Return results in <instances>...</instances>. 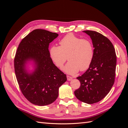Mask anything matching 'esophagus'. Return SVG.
<instances>
[{
  "label": "esophagus",
  "instance_id": "esophagus-1",
  "mask_svg": "<svg viewBox=\"0 0 128 128\" xmlns=\"http://www.w3.org/2000/svg\"><path fill=\"white\" fill-rule=\"evenodd\" d=\"M67 80L69 81L72 80V77L71 76H67Z\"/></svg>",
  "mask_w": 128,
  "mask_h": 128
}]
</instances>
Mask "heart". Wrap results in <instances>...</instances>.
I'll use <instances>...</instances> for the list:
<instances>
[{"label": "heart", "mask_w": 128, "mask_h": 128, "mask_svg": "<svg viewBox=\"0 0 128 128\" xmlns=\"http://www.w3.org/2000/svg\"><path fill=\"white\" fill-rule=\"evenodd\" d=\"M59 43L60 46L52 45L50 48V56L58 67L62 66L67 56L69 62L62 69L69 74H75L80 69L86 70L90 66L94 56V48L90 40L68 34Z\"/></svg>", "instance_id": "1"}]
</instances>
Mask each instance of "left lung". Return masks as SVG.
Instances as JSON below:
<instances>
[{
    "label": "left lung",
    "instance_id": "1",
    "mask_svg": "<svg viewBox=\"0 0 128 128\" xmlns=\"http://www.w3.org/2000/svg\"><path fill=\"white\" fill-rule=\"evenodd\" d=\"M83 32L91 38L94 56L88 70L82 76L77 77L80 86L74 94L80 101L92 104L105 97L113 86L116 56L113 45L107 37L94 31Z\"/></svg>",
    "mask_w": 128,
    "mask_h": 128
}]
</instances>
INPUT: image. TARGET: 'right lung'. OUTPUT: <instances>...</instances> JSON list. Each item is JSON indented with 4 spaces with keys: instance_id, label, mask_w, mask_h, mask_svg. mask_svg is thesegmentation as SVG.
<instances>
[{
    "instance_id": "right-lung-1",
    "label": "right lung",
    "mask_w": 128,
    "mask_h": 128,
    "mask_svg": "<svg viewBox=\"0 0 128 128\" xmlns=\"http://www.w3.org/2000/svg\"><path fill=\"white\" fill-rule=\"evenodd\" d=\"M56 33L35 29L22 40L14 59V69L20 90L31 103L48 105L59 95V88L67 80L64 74L53 64L49 44L58 36ZM32 63L33 69L28 64Z\"/></svg>"
}]
</instances>
